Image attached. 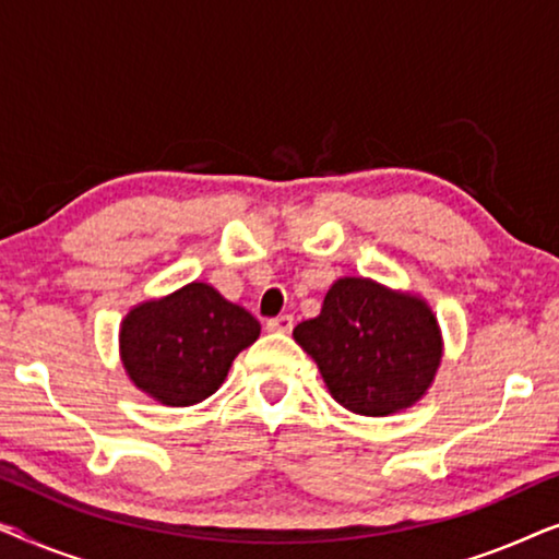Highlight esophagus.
I'll list each match as a JSON object with an SVG mask.
<instances>
[{
  "label": "esophagus",
  "mask_w": 559,
  "mask_h": 559,
  "mask_svg": "<svg viewBox=\"0 0 559 559\" xmlns=\"http://www.w3.org/2000/svg\"><path fill=\"white\" fill-rule=\"evenodd\" d=\"M295 325V318L293 316H280V318H272L270 323H266V331L270 333H289Z\"/></svg>",
  "instance_id": "esophagus-1"
}]
</instances>
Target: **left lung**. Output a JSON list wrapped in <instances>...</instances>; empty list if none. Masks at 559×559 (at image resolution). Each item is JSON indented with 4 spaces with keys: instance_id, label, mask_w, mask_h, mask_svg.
<instances>
[{
    "instance_id": "obj_1",
    "label": "left lung",
    "mask_w": 559,
    "mask_h": 559,
    "mask_svg": "<svg viewBox=\"0 0 559 559\" xmlns=\"http://www.w3.org/2000/svg\"><path fill=\"white\" fill-rule=\"evenodd\" d=\"M293 335L333 400L364 417L409 409L442 361V333L427 300L369 277L335 280L320 316Z\"/></svg>"
}]
</instances>
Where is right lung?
Returning <instances> with one entry per match:
<instances>
[{
    "instance_id": "add662e5",
    "label": "right lung",
    "mask_w": 559,
    "mask_h": 559,
    "mask_svg": "<svg viewBox=\"0 0 559 559\" xmlns=\"http://www.w3.org/2000/svg\"><path fill=\"white\" fill-rule=\"evenodd\" d=\"M259 320L205 282L134 305L119 356L132 384L165 407H190L224 384L234 358L259 338Z\"/></svg>"
}]
</instances>
